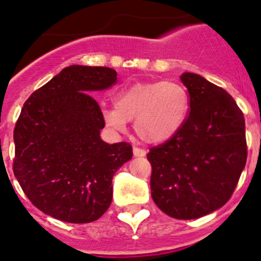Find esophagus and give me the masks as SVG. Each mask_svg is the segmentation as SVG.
Returning <instances> with one entry per match:
<instances>
[{
	"instance_id": "obj_1",
	"label": "esophagus",
	"mask_w": 261,
	"mask_h": 261,
	"mask_svg": "<svg viewBox=\"0 0 261 261\" xmlns=\"http://www.w3.org/2000/svg\"><path fill=\"white\" fill-rule=\"evenodd\" d=\"M133 152H134V156H135V157H144V156H146V151L142 150V148H140V147H134L133 148Z\"/></svg>"
}]
</instances>
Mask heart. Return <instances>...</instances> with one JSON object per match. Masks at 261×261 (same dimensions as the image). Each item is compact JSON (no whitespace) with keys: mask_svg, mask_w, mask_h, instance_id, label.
<instances>
[{"mask_svg":"<svg viewBox=\"0 0 261 261\" xmlns=\"http://www.w3.org/2000/svg\"><path fill=\"white\" fill-rule=\"evenodd\" d=\"M114 108L102 111L109 127L124 131L134 121L136 135L147 144L168 141L181 128L190 108L187 90L176 82L139 83L119 93Z\"/></svg>","mask_w":261,"mask_h":261,"instance_id":"b5f03b06","label":"heart"}]
</instances>
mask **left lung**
Listing matches in <instances>:
<instances>
[{
    "mask_svg": "<svg viewBox=\"0 0 261 261\" xmlns=\"http://www.w3.org/2000/svg\"><path fill=\"white\" fill-rule=\"evenodd\" d=\"M191 111L177 134L150 148L151 196L176 219H196L228 202L247 163L245 121L236 100L194 73H183Z\"/></svg>",
    "mask_w": 261,
    "mask_h": 261,
    "instance_id": "left-lung-1",
    "label": "left lung"
}]
</instances>
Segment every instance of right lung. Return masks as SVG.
Listing matches in <instances>:
<instances>
[{
	"label": "right lung",
	"instance_id": "right-lung-1",
	"mask_svg": "<svg viewBox=\"0 0 261 261\" xmlns=\"http://www.w3.org/2000/svg\"><path fill=\"white\" fill-rule=\"evenodd\" d=\"M116 80L111 68L70 65L24 102L13 131V173L43 213L90 223L110 207L113 177L133 147L102 141L105 121L91 93Z\"/></svg>",
	"mask_w": 261,
	"mask_h": 261
}]
</instances>
